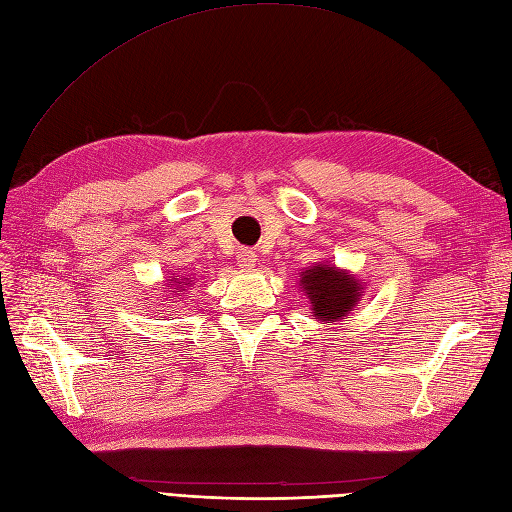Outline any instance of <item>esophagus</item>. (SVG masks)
<instances>
[{"label": "esophagus", "mask_w": 512, "mask_h": 512, "mask_svg": "<svg viewBox=\"0 0 512 512\" xmlns=\"http://www.w3.org/2000/svg\"><path fill=\"white\" fill-rule=\"evenodd\" d=\"M236 257H238V261H240V266H242V268H253V266H255V261H257L255 251H253V249H249V246H244V249H240Z\"/></svg>", "instance_id": "1"}]
</instances>
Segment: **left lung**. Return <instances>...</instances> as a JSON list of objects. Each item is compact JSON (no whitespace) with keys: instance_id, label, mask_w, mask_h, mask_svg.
<instances>
[{"instance_id":"obj_1","label":"left lung","mask_w":512,"mask_h":512,"mask_svg":"<svg viewBox=\"0 0 512 512\" xmlns=\"http://www.w3.org/2000/svg\"><path fill=\"white\" fill-rule=\"evenodd\" d=\"M299 282L314 306V316L320 320H337L346 316L356 306L363 289L354 276L327 266H314L301 272Z\"/></svg>"}]
</instances>
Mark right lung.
<instances>
[{"instance_id": "obj_1", "label": "right lung", "mask_w": 512, "mask_h": 512, "mask_svg": "<svg viewBox=\"0 0 512 512\" xmlns=\"http://www.w3.org/2000/svg\"><path fill=\"white\" fill-rule=\"evenodd\" d=\"M179 287H181V282H179Z\"/></svg>"}]
</instances>
